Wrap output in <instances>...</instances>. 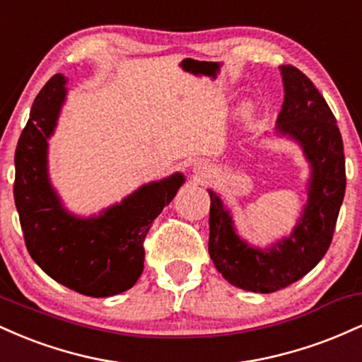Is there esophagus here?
<instances>
[{
  "label": "esophagus",
  "instance_id": "obj_1",
  "mask_svg": "<svg viewBox=\"0 0 362 362\" xmlns=\"http://www.w3.org/2000/svg\"><path fill=\"white\" fill-rule=\"evenodd\" d=\"M194 172H195V177H199V178H207V175H209V170H207L202 163L195 165Z\"/></svg>",
  "mask_w": 362,
  "mask_h": 362
}]
</instances>
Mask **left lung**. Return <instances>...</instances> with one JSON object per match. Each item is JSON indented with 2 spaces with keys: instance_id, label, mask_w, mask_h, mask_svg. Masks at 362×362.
Returning <instances> with one entry per match:
<instances>
[{
  "instance_id": "8db88e82",
  "label": "left lung",
  "mask_w": 362,
  "mask_h": 362,
  "mask_svg": "<svg viewBox=\"0 0 362 362\" xmlns=\"http://www.w3.org/2000/svg\"><path fill=\"white\" fill-rule=\"evenodd\" d=\"M284 103L277 132L296 139L311 165L308 204L293 235L267 252L248 247L235 233L221 199L209 190V255L230 284L253 293H274L306 276L323 259L346 194V158L330 107L305 73L281 66Z\"/></svg>"
}]
</instances>
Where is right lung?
Returning <instances> with one entry per match:
<instances>
[{"label": "right lung", "instance_id": "1", "mask_svg": "<svg viewBox=\"0 0 362 362\" xmlns=\"http://www.w3.org/2000/svg\"><path fill=\"white\" fill-rule=\"evenodd\" d=\"M56 74L35 97L15 151V206L25 247L42 271L91 298L131 289L144 269V240L153 219L184 184L182 173L141 187L98 218L81 219L61 207L47 178V138L64 100Z\"/></svg>", "mask_w": 362, "mask_h": 362}]
</instances>
